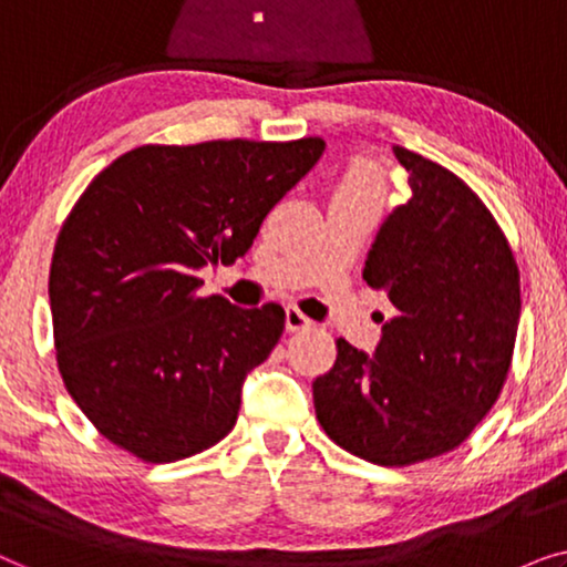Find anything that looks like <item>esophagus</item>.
I'll use <instances>...</instances> for the list:
<instances>
[{
  "label": "esophagus",
  "mask_w": 567,
  "mask_h": 567,
  "mask_svg": "<svg viewBox=\"0 0 567 567\" xmlns=\"http://www.w3.org/2000/svg\"><path fill=\"white\" fill-rule=\"evenodd\" d=\"M309 324H312V320H309L307 315H301L297 307L286 309V330H307Z\"/></svg>",
  "instance_id": "34e87169"
}]
</instances>
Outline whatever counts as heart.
I'll return each mask as SVG.
<instances>
[{
    "label": "heart",
    "instance_id": "obj_1",
    "mask_svg": "<svg viewBox=\"0 0 567 567\" xmlns=\"http://www.w3.org/2000/svg\"><path fill=\"white\" fill-rule=\"evenodd\" d=\"M338 193L363 200H377L382 198L384 193V175L377 165H369V162H355V165L348 169L343 183H340Z\"/></svg>",
    "mask_w": 567,
    "mask_h": 567
}]
</instances>
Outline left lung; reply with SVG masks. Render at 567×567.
I'll use <instances>...</instances> for the list:
<instances>
[{
  "mask_svg": "<svg viewBox=\"0 0 567 567\" xmlns=\"http://www.w3.org/2000/svg\"><path fill=\"white\" fill-rule=\"evenodd\" d=\"M394 157L413 196L382 221L363 266L394 317L371 355L340 338L312 382L324 433L382 467L446 454L475 431L506 382L522 315L514 252L483 200L405 146Z\"/></svg>",
  "mask_w": 567,
  "mask_h": 567,
  "instance_id": "8db88e82",
  "label": "left lung"
}]
</instances>
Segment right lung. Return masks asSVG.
I'll return each instance as SVG.
<instances>
[{
	"label": "right lung",
	"mask_w": 567,
	"mask_h": 567,
	"mask_svg": "<svg viewBox=\"0 0 567 567\" xmlns=\"http://www.w3.org/2000/svg\"><path fill=\"white\" fill-rule=\"evenodd\" d=\"M322 152L317 136L138 146L87 185L53 247L49 299L61 379L107 441L177 462L235 429L286 312L198 297V270L243 258Z\"/></svg>",
	"instance_id": "right-lung-1"
}]
</instances>
